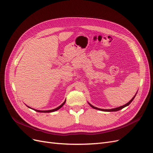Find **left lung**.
Instances as JSON below:
<instances>
[{"mask_svg": "<svg viewBox=\"0 0 153 153\" xmlns=\"http://www.w3.org/2000/svg\"><path fill=\"white\" fill-rule=\"evenodd\" d=\"M137 93H136V94L133 97V98L129 101L128 103H127L126 104H125V105H123V106H119V107H117V108H112V109H101V108H97V107H95V106H92V105H91L89 103H88L89 104V105L91 106L92 108H94V109H96V110H101V111H104V112H115V111H118V110H121V109H123V108H124V107H126V106H128L129 104H130L131 102H132V101L133 100V99L135 98V96L137 95Z\"/></svg>", "mask_w": 153, "mask_h": 153, "instance_id": "left-lung-1", "label": "left lung"}]
</instances>
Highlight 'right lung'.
<instances>
[{
  "mask_svg": "<svg viewBox=\"0 0 153 153\" xmlns=\"http://www.w3.org/2000/svg\"><path fill=\"white\" fill-rule=\"evenodd\" d=\"M65 103H66V100L64 101V103H63L62 105H60L59 106H58L57 108H54V109L50 110H36V109L32 108L29 107V106H28V107H29V108H32V109L34 110L35 111H36V112H44V113H49V112H55V111H56V110H58L59 109L61 108L64 104H65Z\"/></svg>",
  "mask_w": 153,
  "mask_h": 153,
  "instance_id": "1",
  "label": "right lung"
}]
</instances>
